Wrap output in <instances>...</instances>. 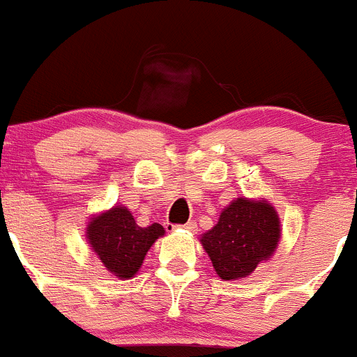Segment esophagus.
Segmentation results:
<instances>
[{"mask_svg": "<svg viewBox=\"0 0 357 357\" xmlns=\"http://www.w3.org/2000/svg\"><path fill=\"white\" fill-rule=\"evenodd\" d=\"M182 229H185V231H190V232H196V224L194 222H187V224L182 225Z\"/></svg>", "mask_w": 357, "mask_h": 357, "instance_id": "1", "label": "esophagus"}]
</instances>
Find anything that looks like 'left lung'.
Wrapping results in <instances>:
<instances>
[{
	"instance_id": "8db88e82",
	"label": "left lung",
	"mask_w": 357,
	"mask_h": 357,
	"mask_svg": "<svg viewBox=\"0 0 357 357\" xmlns=\"http://www.w3.org/2000/svg\"><path fill=\"white\" fill-rule=\"evenodd\" d=\"M280 243V218L266 201L238 197L220 213L218 224L201 236L213 269L225 281L246 278Z\"/></svg>"
}]
</instances>
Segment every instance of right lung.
<instances>
[{"label":"right lung","mask_w":357,"mask_h":357,"mask_svg":"<svg viewBox=\"0 0 357 357\" xmlns=\"http://www.w3.org/2000/svg\"><path fill=\"white\" fill-rule=\"evenodd\" d=\"M86 231L88 241L102 264L123 280L135 276L153 243L165 234L160 224H151L149 227L137 225L125 206H114L95 217Z\"/></svg>","instance_id":"right-lung-1"}]
</instances>
